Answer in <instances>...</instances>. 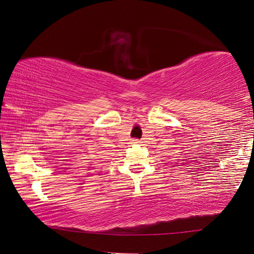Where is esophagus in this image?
I'll list each match as a JSON object with an SVG mask.
<instances>
[{
  "label": "esophagus",
  "instance_id": "obj_1",
  "mask_svg": "<svg viewBox=\"0 0 254 254\" xmlns=\"http://www.w3.org/2000/svg\"><path fill=\"white\" fill-rule=\"evenodd\" d=\"M132 143H133V144H138V143H139V141H138V139H133Z\"/></svg>",
  "mask_w": 254,
  "mask_h": 254
}]
</instances>
